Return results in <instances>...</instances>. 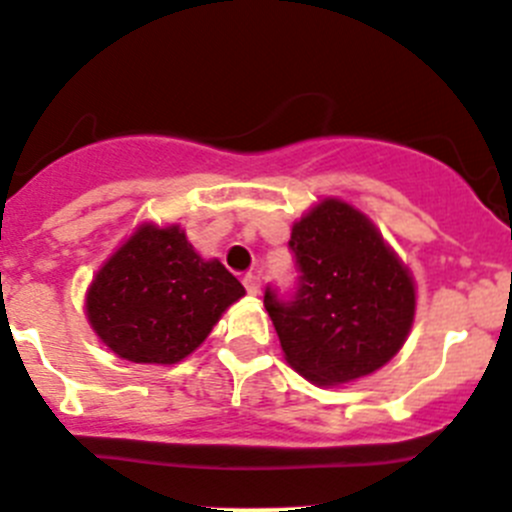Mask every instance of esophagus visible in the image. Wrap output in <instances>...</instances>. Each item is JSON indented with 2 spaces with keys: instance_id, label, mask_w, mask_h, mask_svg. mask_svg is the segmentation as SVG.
<instances>
[{
  "instance_id": "esophagus-1",
  "label": "esophagus",
  "mask_w": 512,
  "mask_h": 512,
  "mask_svg": "<svg viewBox=\"0 0 512 512\" xmlns=\"http://www.w3.org/2000/svg\"><path fill=\"white\" fill-rule=\"evenodd\" d=\"M244 286L246 291H249V296H258V291H261V278H258L256 273H246Z\"/></svg>"
}]
</instances>
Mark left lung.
<instances>
[{"label":"left lung","instance_id":"obj_1","mask_svg":"<svg viewBox=\"0 0 512 512\" xmlns=\"http://www.w3.org/2000/svg\"><path fill=\"white\" fill-rule=\"evenodd\" d=\"M298 293L263 296L288 366L316 386L371 376L403 348L416 318V281L356 206L321 199L291 229Z\"/></svg>","mask_w":512,"mask_h":512}]
</instances>
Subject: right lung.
<instances>
[{
  "instance_id": "right-lung-1",
  "label": "right lung",
  "mask_w": 512,
  "mask_h": 512,
  "mask_svg": "<svg viewBox=\"0 0 512 512\" xmlns=\"http://www.w3.org/2000/svg\"><path fill=\"white\" fill-rule=\"evenodd\" d=\"M244 293L219 258L196 254L181 226L144 221L91 278L84 313L124 361L174 366Z\"/></svg>"
}]
</instances>
